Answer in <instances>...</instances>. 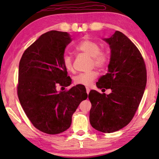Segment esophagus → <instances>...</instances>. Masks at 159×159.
<instances>
[{
    "mask_svg": "<svg viewBox=\"0 0 159 159\" xmlns=\"http://www.w3.org/2000/svg\"><path fill=\"white\" fill-rule=\"evenodd\" d=\"M90 89L88 87H86V93H87L88 94H89V93H90Z\"/></svg>",
    "mask_w": 159,
    "mask_h": 159,
    "instance_id": "1",
    "label": "esophagus"
}]
</instances>
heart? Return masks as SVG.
<instances>
[{"label": "heart", "instance_id": "1", "mask_svg": "<svg viewBox=\"0 0 159 159\" xmlns=\"http://www.w3.org/2000/svg\"><path fill=\"white\" fill-rule=\"evenodd\" d=\"M76 50L92 57V66L99 69H103L107 66L109 61L108 52L105 50L100 49L98 43L95 41L85 39L80 41L76 46ZM62 64L67 71H73V59L70 55H65L62 59ZM98 77V72L90 71L84 73H80L74 77V81L76 85L88 86Z\"/></svg>", "mask_w": 159, "mask_h": 159}]
</instances>
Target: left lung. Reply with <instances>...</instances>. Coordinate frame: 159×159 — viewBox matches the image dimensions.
I'll use <instances>...</instances> for the list:
<instances>
[{"label": "left lung", "instance_id": "obj_1", "mask_svg": "<svg viewBox=\"0 0 159 159\" xmlns=\"http://www.w3.org/2000/svg\"><path fill=\"white\" fill-rule=\"evenodd\" d=\"M104 40L109 44L111 58L108 73L100 77L96 85L111 89V93L106 95L90 90V123L97 130L110 133L133 119L146 87L147 69L138 48L121 32L116 31Z\"/></svg>", "mask_w": 159, "mask_h": 159}]
</instances>
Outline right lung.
Returning <instances> with one entry per match:
<instances>
[{
    "instance_id": "right-lung-1",
    "label": "right lung",
    "mask_w": 159,
    "mask_h": 159,
    "mask_svg": "<svg viewBox=\"0 0 159 159\" xmlns=\"http://www.w3.org/2000/svg\"><path fill=\"white\" fill-rule=\"evenodd\" d=\"M71 41L67 32L48 31L25 51L20 61L19 100L32 124L43 133L55 134L67 130L72 115L88 98L85 88L79 85L57 90L71 83L62 64L64 50Z\"/></svg>"
}]
</instances>
